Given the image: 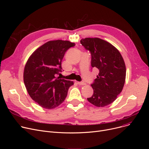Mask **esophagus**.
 <instances>
[{
  "mask_svg": "<svg viewBox=\"0 0 149 149\" xmlns=\"http://www.w3.org/2000/svg\"><path fill=\"white\" fill-rule=\"evenodd\" d=\"M77 84H79V85H85L86 84V83L84 82H83V81H78Z\"/></svg>",
  "mask_w": 149,
  "mask_h": 149,
  "instance_id": "obj_1",
  "label": "esophagus"
}]
</instances>
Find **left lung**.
<instances>
[{
    "instance_id": "8db88e82",
    "label": "left lung",
    "mask_w": 149,
    "mask_h": 149,
    "mask_svg": "<svg viewBox=\"0 0 149 149\" xmlns=\"http://www.w3.org/2000/svg\"><path fill=\"white\" fill-rule=\"evenodd\" d=\"M81 45L91 54V66L99 70L91 84L93 93L88 101L97 107L111 104L121 92L126 79V69L119 51L109 42L99 38H85Z\"/></svg>"
}]
</instances>
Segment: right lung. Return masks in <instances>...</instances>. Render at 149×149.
<instances>
[{
    "mask_svg": "<svg viewBox=\"0 0 149 149\" xmlns=\"http://www.w3.org/2000/svg\"><path fill=\"white\" fill-rule=\"evenodd\" d=\"M74 43L61 40L49 41L37 49L28 58L23 80L29 96L39 106L51 109L65 100L73 81L56 77L61 72V61Z\"/></svg>",
    "mask_w": 149,
    "mask_h": 149,
    "instance_id": "1",
    "label": "right lung"
}]
</instances>
